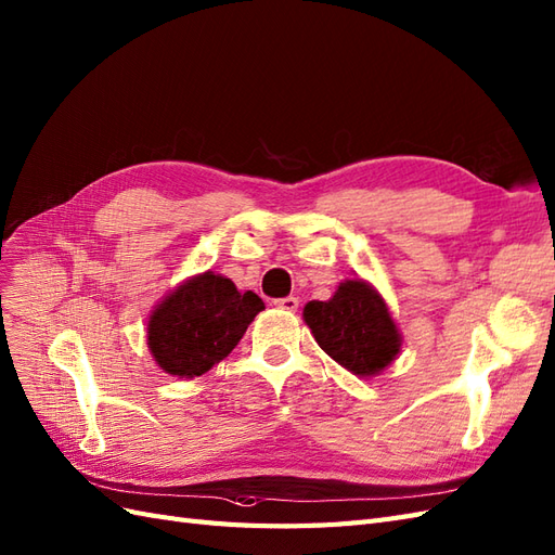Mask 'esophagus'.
<instances>
[{
    "instance_id": "1",
    "label": "esophagus",
    "mask_w": 555,
    "mask_h": 555,
    "mask_svg": "<svg viewBox=\"0 0 555 555\" xmlns=\"http://www.w3.org/2000/svg\"><path fill=\"white\" fill-rule=\"evenodd\" d=\"M279 309H283V311H297V307H299V299L297 297H281V299H276L274 302Z\"/></svg>"
}]
</instances>
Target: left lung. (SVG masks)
<instances>
[{"label": "left lung", "mask_w": 555, "mask_h": 555, "mask_svg": "<svg viewBox=\"0 0 555 555\" xmlns=\"http://www.w3.org/2000/svg\"><path fill=\"white\" fill-rule=\"evenodd\" d=\"M305 321L323 351L358 376H374L400 351L388 307L365 281H344L327 302L313 299Z\"/></svg>", "instance_id": "left-lung-1"}]
</instances>
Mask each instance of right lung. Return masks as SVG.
Here are the masks:
<instances>
[{"label": "right lung", "instance_id": "obj_1", "mask_svg": "<svg viewBox=\"0 0 555 555\" xmlns=\"http://www.w3.org/2000/svg\"><path fill=\"white\" fill-rule=\"evenodd\" d=\"M262 309L264 302L253 291L240 293L230 279L204 272L153 311L149 348L167 374L202 376L240 344Z\"/></svg>", "mask_w": 555, "mask_h": 555}]
</instances>
